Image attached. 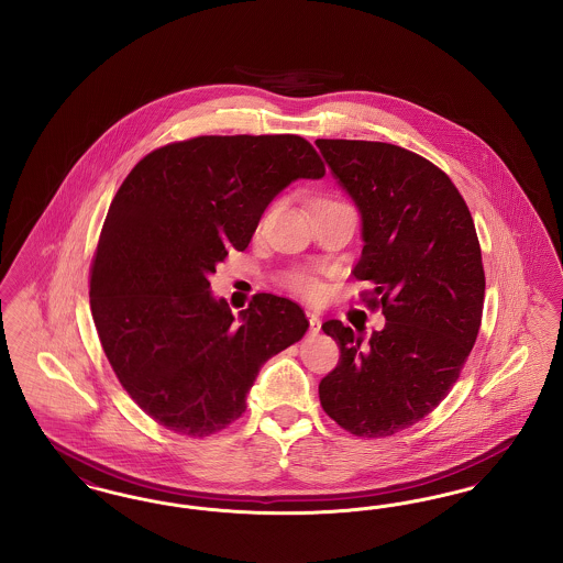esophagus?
<instances>
[{"mask_svg":"<svg viewBox=\"0 0 563 563\" xmlns=\"http://www.w3.org/2000/svg\"><path fill=\"white\" fill-rule=\"evenodd\" d=\"M306 317H308V322H310V333L317 335V333L321 331V319H319V314H317V312H306Z\"/></svg>","mask_w":563,"mask_h":563,"instance_id":"34e87169","label":"esophagus"}]
</instances>
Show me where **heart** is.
Wrapping results in <instances>:
<instances>
[{"instance_id": "b5f03b06", "label": "heart", "mask_w": 563, "mask_h": 563, "mask_svg": "<svg viewBox=\"0 0 563 563\" xmlns=\"http://www.w3.org/2000/svg\"><path fill=\"white\" fill-rule=\"evenodd\" d=\"M291 287H294L295 291L308 295V297H317V295L321 294L319 283L312 280V278H308V276H294V278H291Z\"/></svg>"}]
</instances>
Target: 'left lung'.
<instances>
[{"label": "left lung", "instance_id": "1", "mask_svg": "<svg viewBox=\"0 0 563 563\" xmlns=\"http://www.w3.org/2000/svg\"><path fill=\"white\" fill-rule=\"evenodd\" d=\"M317 147L361 213L363 251L352 269L374 289L386 324L365 342L322 322L340 346L319 386L322 409L356 437L413 427L448 397L482 324V246L471 211L432 162L377 141L319 139Z\"/></svg>", "mask_w": 563, "mask_h": 563}]
</instances>
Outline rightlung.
Returning a JSON list of instances; mask_svg holds the SVG:
<instances>
[{"mask_svg":"<svg viewBox=\"0 0 563 563\" xmlns=\"http://www.w3.org/2000/svg\"><path fill=\"white\" fill-rule=\"evenodd\" d=\"M297 134L196 136L134 166L111 200L90 274L101 346L133 401L179 434L239 420L262 365L308 331L287 297L257 294L239 317L209 276L244 251L269 202L321 179Z\"/></svg>","mask_w":563,"mask_h":563,"instance_id":"right-lung-1","label":"right lung"}]
</instances>
